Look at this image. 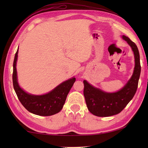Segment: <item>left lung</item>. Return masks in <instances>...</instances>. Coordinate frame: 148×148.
<instances>
[{
    "label": "left lung",
    "instance_id": "obj_1",
    "mask_svg": "<svg viewBox=\"0 0 148 148\" xmlns=\"http://www.w3.org/2000/svg\"><path fill=\"white\" fill-rule=\"evenodd\" d=\"M121 37L131 47L135 58L133 74L126 84L117 92L108 93L93 86L86 80L83 81V93L88 109L99 117L111 116L120 112L133 99L137 89L141 70L139 50L136 44L128 37Z\"/></svg>",
    "mask_w": 148,
    "mask_h": 148
}]
</instances>
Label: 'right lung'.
I'll return each instance as SVG.
<instances>
[{
  "instance_id": "obj_1",
  "label": "right lung",
  "mask_w": 148,
  "mask_h": 148,
  "mask_svg": "<svg viewBox=\"0 0 148 148\" xmlns=\"http://www.w3.org/2000/svg\"><path fill=\"white\" fill-rule=\"evenodd\" d=\"M18 48L13 62L12 83L15 92L21 104L30 112L39 116H48L59 112L63 108L69 91L76 81V78L72 77L64 81L49 92L43 95H32L27 93L21 88L18 82Z\"/></svg>"
}]
</instances>
